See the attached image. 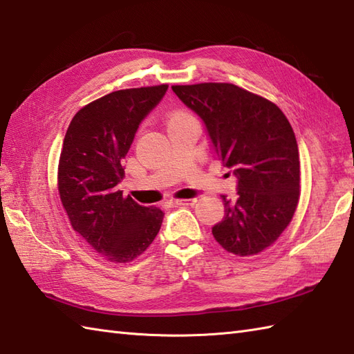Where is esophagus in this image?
Wrapping results in <instances>:
<instances>
[{"label": "esophagus", "mask_w": 354, "mask_h": 354, "mask_svg": "<svg viewBox=\"0 0 354 354\" xmlns=\"http://www.w3.org/2000/svg\"><path fill=\"white\" fill-rule=\"evenodd\" d=\"M194 202H196V199H194V198H192V199H175V201H171V204L189 207V205H193Z\"/></svg>", "instance_id": "esophagus-1"}]
</instances>
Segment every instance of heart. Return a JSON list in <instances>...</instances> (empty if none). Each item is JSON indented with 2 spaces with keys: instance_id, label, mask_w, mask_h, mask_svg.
I'll use <instances>...</instances> for the list:
<instances>
[{
  "instance_id": "1",
  "label": "heart",
  "mask_w": 354,
  "mask_h": 354,
  "mask_svg": "<svg viewBox=\"0 0 354 354\" xmlns=\"http://www.w3.org/2000/svg\"><path fill=\"white\" fill-rule=\"evenodd\" d=\"M176 115H178V114H176Z\"/></svg>"
}]
</instances>
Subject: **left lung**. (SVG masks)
Returning a JSON list of instances; mask_svg holds the SVG:
<instances>
[{"label": "left lung", "mask_w": 354, "mask_h": 354, "mask_svg": "<svg viewBox=\"0 0 354 354\" xmlns=\"http://www.w3.org/2000/svg\"><path fill=\"white\" fill-rule=\"evenodd\" d=\"M205 124L217 158L237 178V196H222L213 236L225 251L254 255L290 223L299 199L295 133L281 109L232 84L171 86Z\"/></svg>", "instance_id": "1"}]
</instances>
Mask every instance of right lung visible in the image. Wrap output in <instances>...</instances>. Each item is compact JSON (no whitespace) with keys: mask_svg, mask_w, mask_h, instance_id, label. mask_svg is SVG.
Returning a JSON list of instances; mask_svg holds the SVG:
<instances>
[{"mask_svg":"<svg viewBox=\"0 0 354 354\" xmlns=\"http://www.w3.org/2000/svg\"><path fill=\"white\" fill-rule=\"evenodd\" d=\"M169 85L120 89L82 108L65 133L57 185L73 230L104 259L127 263L153 242L164 213L124 198L117 185L140 123Z\"/></svg>","mask_w":354,"mask_h":354,"instance_id":"1","label":"right lung"}]
</instances>
